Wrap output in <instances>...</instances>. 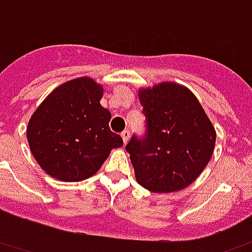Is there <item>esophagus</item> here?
<instances>
[{"label": "esophagus", "mask_w": 252, "mask_h": 252, "mask_svg": "<svg viewBox=\"0 0 252 252\" xmlns=\"http://www.w3.org/2000/svg\"><path fill=\"white\" fill-rule=\"evenodd\" d=\"M121 137H123V141L124 143H128V140H129V137H131V133H129V131L128 129H126V131L121 132Z\"/></svg>", "instance_id": "esophagus-1"}]
</instances>
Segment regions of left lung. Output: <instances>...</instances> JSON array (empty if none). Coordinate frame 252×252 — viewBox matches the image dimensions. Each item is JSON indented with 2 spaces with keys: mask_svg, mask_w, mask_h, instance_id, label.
I'll list each match as a JSON object with an SVG mask.
<instances>
[{
  "mask_svg": "<svg viewBox=\"0 0 252 252\" xmlns=\"http://www.w3.org/2000/svg\"><path fill=\"white\" fill-rule=\"evenodd\" d=\"M147 117L143 139L126 144L137 183L169 193L193 183L215 148L216 132L200 102L187 87L172 81L139 89Z\"/></svg>",
  "mask_w": 252,
  "mask_h": 252,
  "instance_id": "obj_1",
  "label": "left lung"
}]
</instances>
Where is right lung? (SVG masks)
<instances>
[{
    "label": "right lung",
    "mask_w": 252,
    "mask_h": 252,
    "mask_svg": "<svg viewBox=\"0 0 252 252\" xmlns=\"http://www.w3.org/2000/svg\"><path fill=\"white\" fill-rule=\"evenodd\" d=\"M102 85L91 77L61 84L37 107L27 126L32 155L52 178L81 182L97 172L121 136L109 128Z\"/></svg>",
    "instance_id": "add662e5"
}]
</instances>
